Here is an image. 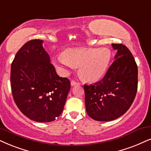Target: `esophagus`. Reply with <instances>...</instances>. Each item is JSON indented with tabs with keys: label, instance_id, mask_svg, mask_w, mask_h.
Masks as SVG:
<instances>
[{
	"label": "esophagus",
	"instance_id": "1",
	"mask_svg": "<svg viewBox=\"0 0 151 151\" xmlns=\"http://www.w3.org/2000/svg\"><path fill=\"white\" fill-rule=\"evenodd\" d=\"M76 85H79V83H78V82L75 81H71V86H76Z\"/></svg>",
	"mask_w": 151,
	"mask_h": 151
}]
</instances>
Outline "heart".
Listing matches in <instances>:
<instances>
[{
	"label": "heart",
	"instance_id": "1",
	"mask_svg": "<svg viewBox=\"0 0 151 151\" xmlns=\"http://www.w3.org/2000/svg\"><path fill=\"white\" fill-rule=\"evenodd\" d=\"M111 60V53L106 48L69 49L54 60V64L63 72L67 68L79 67V72L88 82H96L106 73Z\"/></svg>",
	"mask_w": 151,
	"mask_h": 151
}]
</instances>
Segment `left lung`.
<instances>
[{
  "label": "left lung",
  "instance_id": "8db88e82",
  "mask_svg": "<svg viewBox=\"0 0 151 151\" xmlns=\"http://www.w3.org/2000/svg\"><path fill=\"white\" fill-rule=\"evenodd\" d=\"M111 45L117 53L104 77L95 84L84 85L86 112L98 121H113L123 116L137 91L138 69L134 58L126 46Z\"/></svg>",
  "mask_w": 151,
  "mask_h": 151
}]
</instances>
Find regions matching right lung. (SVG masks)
<instances>
[{
    "mask_svg": "<svg viewBox=\"0 0 151 151\" xmlns=\"http://www.w3.org/2000/svg\"><path fill=\"white\" fill-rule=\"evenodd\" d=\"M42 40L28 41L17 51L11 65L10 81L17 106L26 117L47 123L62 113L70 89L50 63Z\"/></svg>",
    "mask_w": 151,
    "mask_h": 151,
    "instance_id": "1",
    "label": "right lung"
}]
</instances>
